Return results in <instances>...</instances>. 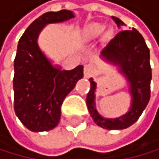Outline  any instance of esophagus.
Segmentation results:
<instances>
[{"label": "esophagus", "instance_id": "34e87169", "mask_svg": "<svg viewBox=\"0 0 159 159\" xmlns=\"http://www.w3.org/2000/svg\"><path fill=\"white\" fill-rule=\"evenodd\" d=\"M94 73L93 70V67L90 66V65H85L84 66V78L85 79H89L90 76H93Z\"/></svg>", "mask_w": 159, "mask_h": 159}]
</instances>
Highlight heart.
Wrapping results in <instances>:
<instances>
[{
	"mask_svg": "<svg viewBox=\"0 0 159 159\" xmlns=\"http://www.w3.org/2000/svg\"><path fill=\"white\" fill-rule=\"evenodd\" d=\"M102 30L100 28H89V29H86L84 31V37L86 39H94V38H97L98 36H99L100 33H102Z\"/></svg>",
	"mask_w": 159,
	"mask_h": 159,
	"instance_id": "b5f03b06",
	"label": "heart"
}]
</instances>
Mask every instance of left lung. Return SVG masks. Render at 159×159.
<instances>
[{"label":"left lung","mask_w":159,"mask_h":159,"mask_svg":"<svg viewBox=\"0 0 159 159\" xmlns=\"http://www.w3.org/2000/svg\"><path fill=\"white\" fill-rule=\"evenodd\" d=\"M116 25L123 24L116 17H111ZM102 57L107 61L120 67V71L125 76L129 84L131 106L125 114L116 118H104L95 108L97 84L90 78V89L86 97L90 116L97 125L106 129H123L139 120L148 106L150 98L151 67L149 62V50L141 34L132 29L121 31L114 37L102 51Z\"/></svg>","instance_id":"1"}]
</instances>
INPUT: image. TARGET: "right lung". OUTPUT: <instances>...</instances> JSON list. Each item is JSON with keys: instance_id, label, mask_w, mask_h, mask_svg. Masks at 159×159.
<instances>
[{"instance_id": "1", "label": "right lung", "mask_w": 159, "mask_h": 159, "mask_svg": "<svg viewBox=\"0 0 159 159\" xmlns=\"http://www.w3.org/2000/svg\"><path fill=\"white\" fill-rule=\"evenodd\" d=\"M73 18L71 11H48L29 25L19 41L14 61V108L20 122L32 131H47L57 125L62 102L84 76L83 66L70 70L52 66L38 43L45 25Z\"/></svg>"}]
</instances>
